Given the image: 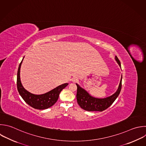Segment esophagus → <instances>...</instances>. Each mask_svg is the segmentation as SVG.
Masks as SVG:
<instances>
[{
	"mask_svg": "<svg viewBox=\"0 0 146 146\" xmlns=\"http://www.w3.org/2000/svg\"><path fill=\"white\" fill-rule=\"evenodd\" d=\"M71 80H72V82H74V83H76V82H78V78H77V77H74V78H72Z\"/></svg>",
	"mask_w": 146,
	"mask_h": 146,
	"instance_id": "obj_1",
	"label": "esophagus"
}]
</instances>
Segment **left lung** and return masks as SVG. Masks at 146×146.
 <instances>
[{
  "label": "left lung",
  "instance_id": "1",
  "mask_svg": "<svg viewBox=\"0 0 146 146\" xmlns=\"http://www.w3.org/2000/svg\"><path fill=\"white\" fill-rule=\"evenodd\" d=\"M115 59L121 67V64L117 57L115 56ZM122 75L121 76L119 85L116 91L112 95L104 98H97L92 96L84 89L82 88L79 85L76 83L77 86L76 99L80 107L88 111H103L108 108L116 100L119 96L121 88Z\"/></svg>",
  "mask_w": 146,
  "mask_h": 146
}]
</instances>
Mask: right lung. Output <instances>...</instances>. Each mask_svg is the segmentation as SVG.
Masks as SVG:
<instances>
[{
	"instance_id": "add662e5",
	"label": "right lung",
	"mask_w": 146,
	"mask_h": 146,
	"mask_svg": "<svg viewBox=\"0 0 146 146\" xmlns=\"http://www.w3.org/2000/svg\"><path fill=\"white\" fill-rule=\"evenodd\" d=\"M24 57L19 66L17 74V88L20 95L29 105L35 109L44 110L51 107L57 102L61 91L68 84H61L43 94L36 95L30 92L23 86L20 77L21 67Z\"/></svg>"
}]
</instances>
